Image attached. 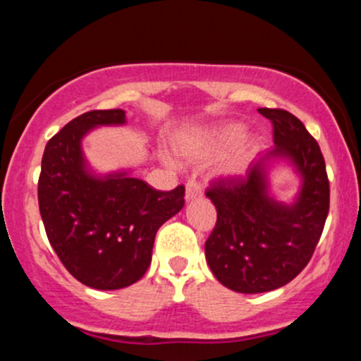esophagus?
Returning a JSON list of instances; mask_svg holds the SVG:
<instances>
[{
    "mask_svg": "<svg viewBox=\"0 0 361 361\" xmlns=\"http://www.w3.org/2000/svg\"><path fill=\"white\" fill-rule=\"evenodd\" d=\"M202 197V186L197 183V181L190 180L188 183H186V188H185V200L190 202V200H195V198H200Z\"/></svg>",
    "mask_w": 361,
    "mask_h": 361,
    "instance_id": "obj_1",
    "label": "esophagus"
}]
</instances>
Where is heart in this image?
I'll use <instances>...</instances> for the list:
<instances>
[{
  "label": "heart",
  "instance_id": "b5f03b06",
  "mask_svg": "<svg viewBox=\"0 0 361 361\" xmlns=\"http://www.w3.org/2000/svg\"><path fill=\"white\" fill-rule=\"evenodd\" d=\"M244 132L246 127L241 122L190 128L176 137L175 151L190 163H205L227 152L219 163L217 173L224 178H241L261 146L258 137H244Z\"/></svg>",
  "mask_w": 361,
  "mask_h": 361
}]
</instances>
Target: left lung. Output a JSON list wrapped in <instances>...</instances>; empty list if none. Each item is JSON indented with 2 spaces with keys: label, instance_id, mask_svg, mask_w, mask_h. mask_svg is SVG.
<instances>
[{
  "label": "left lung",
  "instance_id": "obj_1",
  "mask_svg": "<svg viewBox=\"0 0 361 361\" xmlns=\"http://www.w3.org/2000/svg\"><path fill=\"white\" fill-rule=\"evenodd\" d=\"M273 123L275 147L259 157L247 180L221 181L207 197L217 224L205 243L210 270L224 287L263 293L295 279L309 263L329 212V181L316 139L299 118L281 109H258ZM300 180L292 201L272 192L275 169Z\"/></svg>",
  "mask_w": 361,
  "mask_h": 361
}]
</instances>
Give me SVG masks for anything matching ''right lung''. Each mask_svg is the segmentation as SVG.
Returning a JSON list of instances; mask_svg holds the SVG:
<instances>
[{
	"label": "right lung",
	"instance_id": "right-lung-1",
	"mask_svg": "<svg viewBox=\"0 0 361 361\" xmlns=\"http://www.w3.org/2000/svg\"><path fill=\"white\" fill-rule=\"evenodd\" d=\"M126 111H86L45 146L39 209L49 243L76 280L97 290H118L142 279L157 229L185 205V188H151L135 168L97 171L82 140L94 128L122 127Z\"/></svg>",
	"mask_w": 361,
	"mask_h": 361
}]
</instances>
